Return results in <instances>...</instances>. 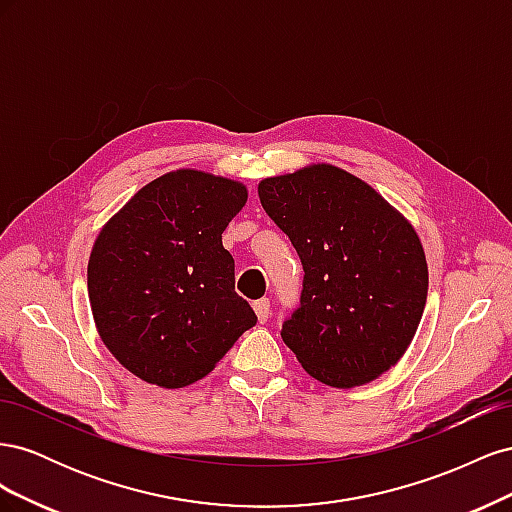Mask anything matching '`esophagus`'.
<instances>
[{
	"label": "esophagus",
	"mask_w": 512,
	"mask_h": 512,
	"mask_svg": "<svg viewBox=\"0 0 512 512\" xmlns=\"http://www.w3.org/2000/svg\"><path fill=\"white\" fill-rule=\"evenodd\" d=\"M254 314H256V318H258L260 324L267 322L269 316H271V303H269V299L256 301V303H254Z\"/></svg>",
	"instance_id": "34e87169"
}]
</instances>
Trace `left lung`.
Masks as SVG:
<instances>
[{
    "label": "left lung",
    "mask_w": 512,
    "mask_h": 512,
    "mask_svg": "<svg viewBox=\"0 0 512 512\" xmlns=\"http://www.w3.org/2000/svg\"><path fill=\"white\" fill-rule=\"evenodd\" d=\"M258 196L305 271L282 339L307 374L354 389L397 365L429 286L414 226L369 183L324 162L262 179Z\"/></svg>",
    "instance_id": "1"
}]
</instances>
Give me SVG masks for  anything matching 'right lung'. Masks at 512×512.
Segmentation results:
<instances>
[{"label": "right lung", "mask_w": 512, "mask_h": 512, "mask_svg": "<svg viewBox=\"0 0 512 512\" xmlns=\"http://www.w3.org/2000/svg\"><path fill=\"white\" fill-rule=\"evenodd\" d=\"M245 203L241 181L179 168L143 185L102 226L87 262L91 314L136 378L183 389L256 324L222 245Z\"/></svg>", "instance_id": "add662e5"}]
</instances>
